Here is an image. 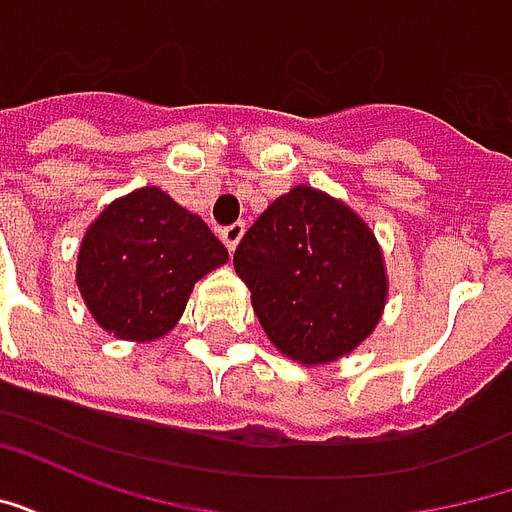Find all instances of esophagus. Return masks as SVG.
<instances>
[{"instance_id":"obj_1","label":"esophagus","mask_w":512,"mask_h":512,"mask_svg":"<svg viewBox=\"0 0 512 512\" xmlns=\"http://www.w3.org/2000/svg\"><path fill=\"white\" fill-rule=\"evenodd\" d=\"M244 230H246L244 222H233V224H227V227H222V233H219V235H222L224 246H227L230 252H233L235 246H238V241H241Z\"/></svg>"}]
</instances>
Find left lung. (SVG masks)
I'll list each match as a JSON object with an SVG mask.
<instances>
[{
	"instance_id": "left-lung-1",
	"label": "left lung",
	"mask_w": 512,
	"mask_h": 512,
	"mask_svg": "<svg viewBox=\"0 0 512 512\" xmlns=\"http://www.w3.org/2000/svg\"><path fill=\"white\" fill-rule=\"evenodd\" d=\"M233 266L268 340L301 365L340 359L376 329L386 271L376 235L348 205L296 186L257 216Z\"/></svg>"
}]
</instances>
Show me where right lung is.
I'll return each instance as SVG.
<instances>
[{
	"label": "right lung",
	"instance_id": "1",
	"mask_svg": "<svg viewBox=\"0 0 512 512\" xmlns=\"http://www.w3.org/2000/svg\"><path fill=\"white\" fill-rule=\"evenodd\" d=\"M227 263V249L156 186L131 191L87 230L76 263L84 304L120 340H156L186 310L194 282Z\"/></svg>",
	"mask_w": 512,
	"mask_h": 512
}]
</instances>
